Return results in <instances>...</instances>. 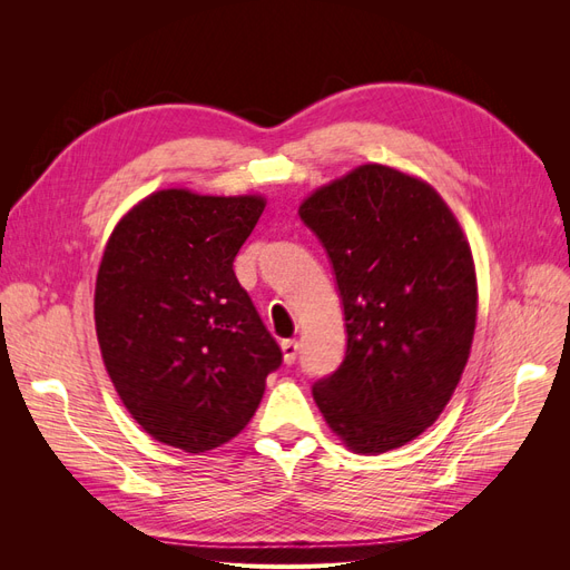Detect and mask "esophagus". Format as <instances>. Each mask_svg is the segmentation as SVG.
Listing matches in <instances>:
<instances>
[{
    "mask_svg": "<svg viewBox=\"0 0 570 570\" xmlns=\"http://www.w3.org/2000/svg\"><path fill=\"white\" fill-rule=\"evenodd\" d=\"M281 350H283L285 364H287V366L295 364V361H297V352H299L297 340H283V342H281Z\"/></svg>",
    "mask_w": 570,
    "mask_h": 570,
    "instance_id": "obj_1",
    "label": "esophagus"
}]
</instances>
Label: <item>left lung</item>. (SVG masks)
<instances>
[{"mask_svg":"<svg viewBox=\"0 0 570 570\" xmlns=\"http://www.w3.org/2000/svg\"><path fill=\"white\" fill-rule=\"evenodd\" d=\"M299 216L331 258L347 321V352L314 400L356 454L396 450L438 421L469 361L471 247L433 187L381 164L316 189Z\"/></svg>","mask_w":570,"mask_h":570,"instance_id":"obj_1","label":"left lung"}]
</instances>
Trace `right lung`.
<instances>
[{"instance_id":"1","label":"right lung","mask_w":570,"mask_h":570,"mask_svg":"<svg viewBox=\"0 0 570 570\" xmlns=\"http://www.w3.org/2000/svg\"><path fill=\"white\" fill-rule=\"evenodd\" d=\"M264 206L161 189L120 218L101 256L95 325L111 383L154 440L189 454L233 440L283 364L233 271Z\"/></svg>"}]
</instances>
